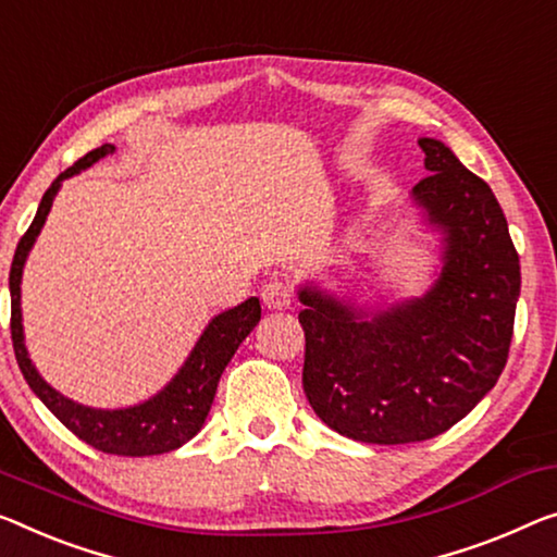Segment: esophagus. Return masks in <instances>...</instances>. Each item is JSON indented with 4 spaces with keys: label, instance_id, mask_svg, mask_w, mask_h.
<instances>
[{
    "label": "esophagus",
    "instance_id": "obj_1",
    "mask_svg": "<svg viewBox=\"0 0 557 557\" xmlns=\"http://www.w3.org/2000/svg\"><path fill=\"white\" fill-rule=\"evenodd\" d=\"M262 302L268 310H287L293 305V289L282 282H270L268 287L262 289Z\"/></svg>",
    "mask_w": 557,
    "mask_h": 557
}]
</instances>
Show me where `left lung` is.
Wrapping results in <instances>:
<instances>
[{
  "label": "left lung",
  "mask_w": 557,
  "mask_h": 557,
  "mask_svg": "<svg viewBox=\"0 0 557 557\" xmlns=\"http://www.w3.org/2000/svg\"><path fill=\"white\" fill-rule=\"evenodd\" d=\"M425 172L410 202L437 235L420 295L358 302L302 282V387L335 433L372 445L430 440L460 422L508 362L520 260L493 189L445 143L418 139Z\"/></svg>",
  "instance_id": "left-lung-1"
}]
</instances>
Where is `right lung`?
Here are the masks:
<instances>
[{
	"label": "right lung",
	"mask_w": 557,
	"mask_h": 557,
	"mask_svg": "<svg viewBox=\"0 0 557 557\" xmlns=\"http://www.w3.org/2000/svg\"><path fill=\"white\" fill-rule=\"evenodd\" d=\"M114 145H102L87 152L82 160L64 170L52 182L45 197L37 207L35 220L29 230L16 245L12 270H10V295H12V343L14 355L20 362V370L27 385L32 387L47 410L62 422L66 430H72L79 440L92 445L95 450L110 455H127V458H145V455H162L177 450L193 440L202 430L207 412L212 408L218 383L225 372L232 355L243 345V339L250 335L257 322H260V300L250 297L243 305L232 307L207 322L202 335L189 350L187 360L174 372V377L162 389H157L147 400L129 405V408H89L64 397L60 389H54L39 375L35 362L29 358L27 345H24V325H22V275L27 257L35 247L41 227H45L47 214L52 210V202L60 193L62 182L74 174L92 168L102 157L114 152Z\"/></svg>",
	"instance_id": "right-lung-1"
}]
</instances>
